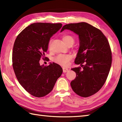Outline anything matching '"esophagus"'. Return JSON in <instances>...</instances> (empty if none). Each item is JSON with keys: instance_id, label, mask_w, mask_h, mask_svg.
<instances>
[{"instance_id": "34e87169", "label": "esophagus", "mask_w": 122, "mask_h": 122, "mask_svg": "<svg viewBox=\"0 0 122 122\" xmlns=\"http://www.w3.org/2000/svg\"><path fill=\"white\" fill-rule=\"evenodd\" d=\"M69 70L67 68H63V71L64 73H66L68 71H69Z\"/></svg>"}]
</instances>
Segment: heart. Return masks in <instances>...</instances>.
I'll return each mask as SVG.
<instances>
[{
  "label": "heart",
  "mask_w": 122,
  "mask_h": 122,
  "mask_svg": "<svg viewBox=\"0 0 122 122\" xmlns=\"http://www.w3.org/2000/svg\"><path fill=\"white\" fill-rule=\"evenodd\" d=\"M62 40L63 42L65 43L66 45L69 44H72L74 42V38L72 36L70 35H64L62 37ZM51 41L49 43V46L50 45ZM72 59V56L69 54H59L57 56L53 59V61L57 64L61 65L62 66H67L68 65L69 61Z\"/></svg>",
  "instance_id": "b5f03b06"
}]
</instances>
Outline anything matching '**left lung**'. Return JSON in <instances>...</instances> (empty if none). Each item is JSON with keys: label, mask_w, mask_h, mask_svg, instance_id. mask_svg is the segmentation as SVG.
<instances>
[{"label": "left lung", "mask_w": 122, "mask_h": 122, "mask_svg": "<svg viewBox=\"0 0 122 122\" xmlns=\"http://www.w3.org/2000/svg\"><path fill=\"white\" fill-rule=\"evenodd\" d=\"M66 29L79 36L80 46L74 62L83 68L71 69L76 74L71 87L80 97H90L101 89L109 73L112 64L109 43L101 30L86 22L66 25L60 32Z\"/></svg>", "instance_id": "1"}]
</instances>
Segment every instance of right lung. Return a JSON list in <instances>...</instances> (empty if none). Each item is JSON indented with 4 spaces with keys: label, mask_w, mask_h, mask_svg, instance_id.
Segmentation results:
<instances>
[{
    "label": "right lung",
    "mask_w": 122,
    "mask_h": 122,
    "mask_svg": "<svg viewBox=\"0 0 122 122\" xmlns=\"http://www.w3.org/2000/svg\"><path fill=\"white\" fill-rule=\"evenodd\" d=\"M62 27L61 24L33 23L23 30L15 39L12 51V66L20 85L36 97L48 94L63 70L54 62L40 65L49 40ZM46 58H45V59Z\"/></svg>",
    "instance_id": "add662e5"
}]
</instances>
